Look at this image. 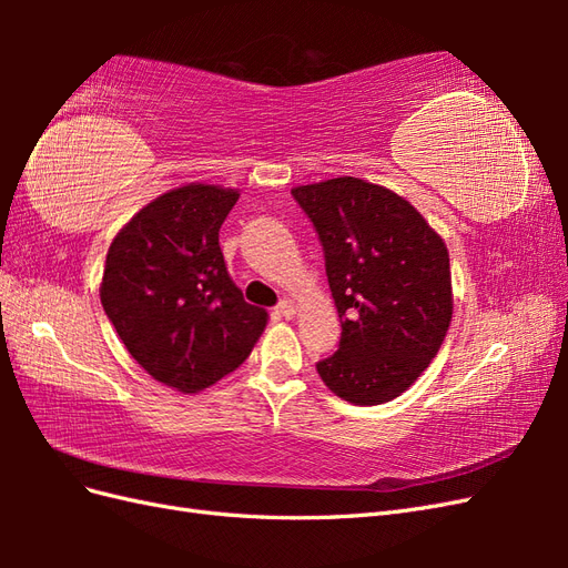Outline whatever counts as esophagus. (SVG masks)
Wrapping results in <instances>:
<instances>
[{"mask_svg":"<svg viewBox=\"0 0 568 568\" xmlns=\"http://www.w3.org/2000/svg\"><path fill=\"white\" fill-rule=\"evenodd\" d=\"M277 313L282 315V317H294L296 313H298V305L294 303V301H288V298H284L280 305H277Z\"/></svg>","mask_w":568,"mask_h":568,"instance_id":"1","label":"esophagus"}]
</instances>
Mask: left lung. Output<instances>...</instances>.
Returning <instances> with one entry per match:
<instances>
[{
    "mask_svg": "<svg viewBox=\"0 0 568 568\" xmlns=\"http://www.w3.org/2000/svg\"><path fill=\"white\" fill-rule=\"evenodd\" d=\"M313 222L341 317L338 351L315 365L353 405L398 398L436 357L453 317L443 239L390 189L336 178L291 189Z\"/></svg>",
    "mask_w": 568,
    "mask_h": 568,
    "instance_id": "8db88e82",
    "label": "left lung"
}]
</instances>
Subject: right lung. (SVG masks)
Masks as SVG:
<instances>
[{
  "label": "right lung",
  "instance_id": "1",
  "mask_svg": "<svg viewBox=\"0 0 568 568\" xmlns=\"http://www.w3.org/2000/svg\"><path fill=\"white\" fill-rule=\"evenodd\" d=\"M234 189L186 184L136 213L106 255L101 305L130 355L153 379L196 393L253 351L267 313L227 274L220 227Z\"/></svg>",
  "mask_w": 568,
  "mask_h": 568
}]
</instances>
